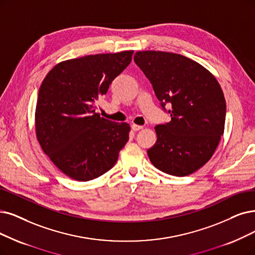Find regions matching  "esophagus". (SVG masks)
<instances>
[{
	"label": "esophagus",
	"mask_w": 255,
	"mask_h": 255,
	"mask_svg": "<svg viewBox=\"0 0 255 255\" xmlns=\"http://www.w3.org/2000/svg\"><path fill=\"white\" fill-rule=\"evenodd\" d=\"M142 128H143V127H142V126H138V125H131V129L135 130V131H137V130H140V129H142Z\"/></svg>",
	"instance_id": "esophagus-1"
}]
</instances>
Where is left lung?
Masks as SVG:
<instances>
[{
	"label": "left lung",
	"mask_w": 255,
	"mask_h": 255,
	"mask_svg": "<svg viewBox=\"0 0 255 255\" xmlns=\"http://www.w3.org/2000/svg\"><path fill=\"white\" fill-rule=\"evenodd\" d=\"M136 65L150 81L171 120L155 128L157 142L147 149L155 167L184 177L209 161L224 134L226 101L216 77L195 60L162 51H138Z\"/></svg>",
	"instance_id": "obj_1"
}]
</instances>
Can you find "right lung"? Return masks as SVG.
Segmentation results:
<instances>
[{"label":"right lung","instance_id":"obj_1","mask_svg":"<svg viewBox=\"0 0 255 255\" xmlns=\"http://www.w3.org/2000/svg\"><path fill=\"white\" fill-rule=\"evenodd\" d=\"M134 51L87 55L57 64L38 90L36 138L45 154L76 181L100 177L115 165L129 126L100 117L97 100L130 63Z\"/></svg>","mask_w":255,"mask_h":255}]
</instances>
